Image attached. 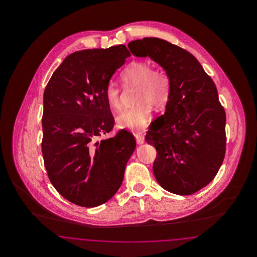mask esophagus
Wrapping results in <instances>:
<instances>
[{"label": "esophagus", "mask_w": 257, "mask_h": 257, "mask_svg": "<svg viewBox=\"0 0 257 257\" xmlns=\"http://www.w3.org/2000/svg\"><path fill=\"white\" fill-rule=\"evenodd\" d=\"M135 137H136V141H137V144H138V145L144 144V142H145V137H144L143 135L137 134L135 135Z\"/></svg>", "instance_id": "obj_1"}]
</instances>
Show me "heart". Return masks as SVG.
<instances>
[{"instance_id":"b5f03b06","label":"heart","mask_w":257,"mask_h":257,"mask_svg":"<svg viewBox=\"0 0 257 257\" xmlns=\"http://www.w3.org/2000/svg\"><path fill=\"white\" fill-rule=\"evenodd\" d=\"M124 86H137L136 106L125 109L116 116L119 128L133 131L145 129L151 119L154 107L163 108L171 93L170 75L164 69L153 68L147 61H132L120 73ZM105 97L112 110L120 109V87L110 82L105 87Z\"/></svg>"}]
</instances>
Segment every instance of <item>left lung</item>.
Here are the masks:
<instances>
[{
    "label": "left lung",
    "instance_id": "left-lung-1",
    "mask_svg": "<svg viewBox=\"0 0 257 257\" xmlns=\"http://www.w3.org/2000/svg\"><path fill=\"white\" fill-rule=\"evenodd\" d=\"M136 57H149L170 75L165 114L146 141L157 150L153 172L162 188L189 196L210 183L225 154V111L211 77L188 51L156 37L131 41Z\"/></svg>",
    "mask_w": 257,
    "mask_h": 257
}]
</instances>
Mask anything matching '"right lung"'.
I'll use <instances>...</instances> for the list:
<instances>
[{
	"mask_svg": "<svg viewBox=\"0 0 257 257\" xmlns=\"http://www.w3.org/2000/svg\"><path fill=\"white\" fill-rule=\"evenodd\" d=\"M128 57L125 45L74 52L45 87L44 166L55 189L76 205L95 207L110 199L136 148L134 136L124 129L96 142L114 124L105 87Z\"/></svg>",
	"mask_w": 257,
	"mask_h": 257,
	"instance_id": "right-lung-1",
	"label": "right lung"
}]
</instances>
